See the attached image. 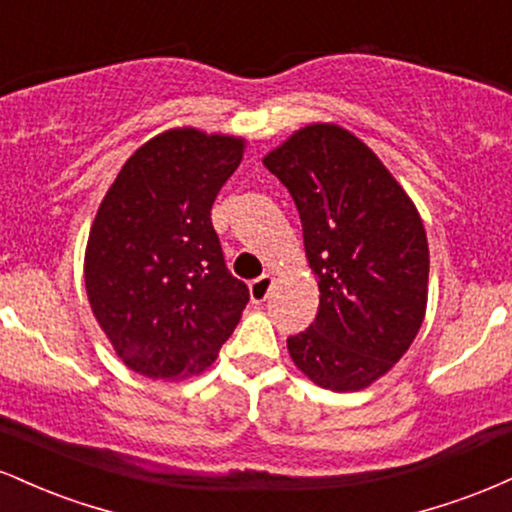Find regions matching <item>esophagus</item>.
I'll use <instances>...</instances> for the list:
<instances>
[{
	"instance_id": "esophagus-1",
	"label": "esophagus",
	"mask_w": 512,
	"mask_h": 512,
	"mask_svg": "<svg viewBox=\"0 0 512 512\" xmlns=\"http://www.w3.org/2000/svg\"><path fill=\"white\" fill-rule=\"evenodd\" d=\"M272 284H274V279H272V274H262L260 279H255L250 284V298L255 303H262L264 298L269 296V291H272Z\"/></svg>"
}]
</instances>
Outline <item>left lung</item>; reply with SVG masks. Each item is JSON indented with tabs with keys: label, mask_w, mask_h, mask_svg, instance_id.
<instances>
[{
	"label": "left lung",
	"mask_w": 512,
	"mask_h": 512,
	"mask_svg": "<svg viewBox=\"0 0 512 512\" xmlns=\"http://www.w3.org/2000/svg\"><path fill=\"white\" fill-rule=\"evenodd\" d=\"M296 202L320 305L286 339L315 385L363 390L407 354L426 313L428 240L407 192L361 139L310 125L264 156Z\"/></svg>",
	"instance_id": "1"
}]
</instances>
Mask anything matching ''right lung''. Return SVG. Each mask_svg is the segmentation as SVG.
I'll return each mask as SVG.
<instances>
[{"instance_id": "right-lung-1", "label": "right lung", "mask_w": 512, "mask_h": 512, "mask_svg": "<svg viewBox=\"0 0 512 512\" xmlns=\"http://www.w3.org/2000/svg\"><path fill=\"white\" fill-rule=\"evenodd\" d=\"M240 158L243 139L170 129L127 158L101 202L86 293L134 373H202L236 330L250 291L228 272L211 204Z\"/></svg>"}]
</instances>
